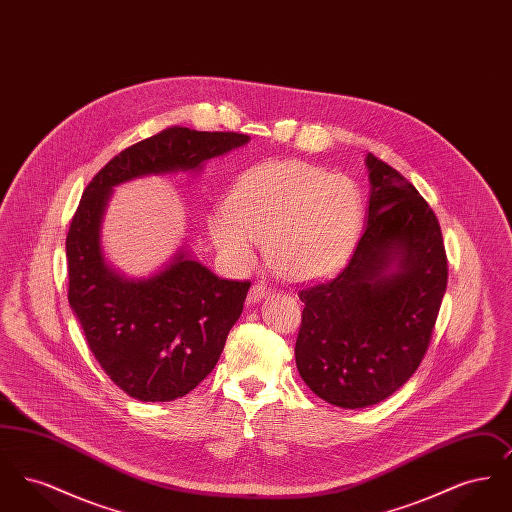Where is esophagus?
Listing matches in <instances>:
<instances>
[{"label": "esophagus", "mask_w": 512, "mask_h": 512, "mask_svg": "<svg viewBox=\"0 0 512 512\" xmlns=\"http://www.w3.org/2000/svg\"><path fill=\"white\" fill-rule=\"evenodd\" d=\"M267 286L265 284H253L251 290L247 293V305H255L259 303L263 297H267Z\"/></svg>", "instance_id": "34e87169"}]
</instances>
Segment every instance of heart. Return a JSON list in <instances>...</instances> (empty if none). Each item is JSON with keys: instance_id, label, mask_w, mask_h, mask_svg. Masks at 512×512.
I'll return each mask as SVG.
<instances>
[{"instance_id": "heart-1", "label": "heart", "mask_w": 512, "mask_h": 512, "mask_svg": "<svg viewBox=\"0 0 512 512\" xmlns=\"http://www.w3.org/2000/svg\"><path fill=\"white\" fill-rule=\"evenodd\" d=\"M207 222L232 267H249L265 240L268 265L290 282L309 284L347 261L363 224V194L345 174L274 161L245 171Z\"/></svg>"}]
</instances>
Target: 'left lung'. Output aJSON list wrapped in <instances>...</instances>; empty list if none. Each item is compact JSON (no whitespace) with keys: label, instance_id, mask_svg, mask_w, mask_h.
Here are the masks:
<instances>
[{"label":"left lung","instance_id":"obj_1","mask_svg":"<svg viewBox=\"0 0 512 512\" xmlns=\"http://www.w3.org/2000/svg\"><path fill=\"white\" fill-rule=\"evenodd\" d=\"M365 232L349 263L305 303L295 365L320 399L372 407L420 365L447 288L438 219L411 182L368 153Z\"/></svg>","mask_w":512,"mask_h":512}]
</instances>
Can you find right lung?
Here are the masks:
<instances>
[{
	"label": "right lung",
	"mask_w": 512,
	"mask_h": 512,
	"mask_svg": "<svg viewBox=\"0 0 512 512\" xmlns=\"http://www.w3.org/2000/svg\"><path fill=\"white\" fill-rule=\"evenodd\" d=\"M251 138L167 128L126 147L84 190L67 236L69 303L105 374L138 401L165 403L215 368L244 311L249 282L203 267L190 245L147 276H126L105 257L101 226L117 186L169 174H201L207 161Z\"/></svg>",
	"instance_id": "obj_1"
}]
</instances>
